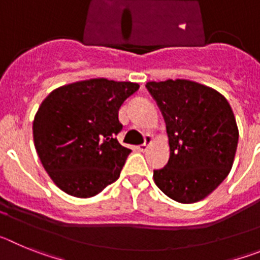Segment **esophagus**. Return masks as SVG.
Instances as JSON below:
<instances>
[{
    "instance_id": "34e87169",
    "label": "esophagus",
    "mask_w": 260,
    "mask_h": 260,
    "mask_svg": "<svg viewBox=\"0 0 260 260\" xmlns=\"http://www.w3.org/2000/svg\"><path fill=\"white\" fill-rule=\"evenodd\" d=\"M152 142H153V137H152V135L147 134L146 135V142H144L143 144H141V146L138 147V148H139V151H142V152H146V151L148 150V148H150L151 144H152Z\"/></svg>"
}]
</instances>
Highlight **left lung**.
<instances>
[{"label": "left lung", "mask_w": 260, "mask_h": 260, "mask_svg": "<svg viewBox=\"0 0 260 260\" xmlns=\"http://www.w3.org/2000/svg\"><path fill=\"white\" fill-rule=\"evenodd\" d=\"M167 123L171 156L153 171L156 186L180 203L211 194L233 167L238 127L228 100L211 87L187 79L146 84Z\"/></svg>", "instance_id": "obj_1"}]
</instances>
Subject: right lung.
Instances as JSON below:
<instances>
[{
	"instance_id": "add662e5",
	"label": "right lung",
	"mask_w": 260,
	"mask_h": 260,
	"mask_svg": "<svg viewBox=\"0 0 260 260\" xmlns=\"http://www.w3.org/2000/svg\"><path fill=\"white\" fill-rule=\"evenodd\" d=\"M139 84L107 78L53 89L34 118V143L52 181L66 194L91 198L119 177L132 150L116 135L118 110Z\"/></svg>"
}]
</instances>
